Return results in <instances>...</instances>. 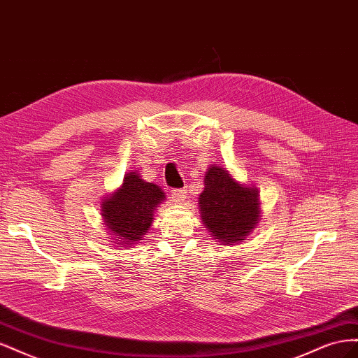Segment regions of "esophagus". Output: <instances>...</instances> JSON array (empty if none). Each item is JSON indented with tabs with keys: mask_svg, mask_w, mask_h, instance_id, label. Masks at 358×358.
<instances>
[{
	"mask_svg": "<svg viewBox=\"0 0 358 358\" xmlns=\"http://www.w3.org/2000/svg\"><path fill=\"white\" fill-rule=\"evenodd\" d=\"M173 201H176V203H182V201H185V199H187V189H175L173 191Z\"/></svg>",
	"mask_w": 358,
	"mask_h": 358,
	"instance_id": "1",
	"label": "esophagus"
}]
</instances>
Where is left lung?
<instances>
[{
	"label": "left lung",
	"instance_id": "1",
	"mask_svg": "<svg viewBox=\"0 0 358 358\" xmlns=\"http://www.w3.org/2000/svg\"><path fill=\"white\" fill-rule=\"evenodd\" d=\"M201 221L222 245L245 241L259 221L258 189L237 182L221 166H210L199 197Z\"/></svg>",
	"mask_w": 358,
	"mask_h": 358
}]
</instances>
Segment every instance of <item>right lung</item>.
Returning <instances> with one entry per match:
<instances>
[{
    "label": "right lung",
    "mask_w": 358,
    "mask_h": 358,
    "mask_svg": "<svg viewBox=\"0 0 358 358\" xmlns=\"http://www.w3.org/2000/svg\"><path fill=\"white\" fill-rule=\"evenodd\" d=\"M164 200L166 194L158 185L143 180L136 171H129L121 188L104 197L101 216L117 245L129 248L143 241L152 224L154 212Z\"/></svg>",
    "instance_id": "right-lung-1"
}]
</instances>
